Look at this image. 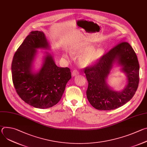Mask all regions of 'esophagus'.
Masks as SVG:
<instances>
[{
	"label": "esophagus",
	"mask_w": 147,
	"mask_h": 147,
	"mask_svg": "<svg viewBox=\"0 0 147 147\" xmlns=\"http://www.w3.org/2000/svg\"><path fill=\"white\" fill-rule=\"evenodd\" d=\"M78 74H79V72H78L77 70H73V72H72V76H73V77L77 76Z\"/></svg>",
	"instance_id": "1"
}]
</instances>
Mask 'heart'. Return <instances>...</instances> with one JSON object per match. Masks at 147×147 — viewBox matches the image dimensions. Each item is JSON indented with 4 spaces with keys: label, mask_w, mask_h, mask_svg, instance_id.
<instances>
[{
    "label": "heart",
    "mask_w": 147,
    "mask_h": 147,
    "mask_svg": "<svg viewBox=\"0 0 147 147\" xmlns=\"http://www.w3.org/2000/svg\"><path fill=\"white\" fill-rule=\"evenodd\" d=\"M73 53L82 55L80 60L84 66H91L96 64L104 56L105 51L103 48H94V46L90 44L76 45L73 48ZM66 57L67 56L66 55Z\"/></svg>",
    "instance_id": "heart-1"
}]
</instances>
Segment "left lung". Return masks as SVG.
I'll use <instances>...</instances> for the list:
<instances>
[{
  "label": "left lung",
  "mask_w": 147,
  "mask_h": 147,
  "mask_svg": "<svg viewBox=\"0 0 147 147\" xmlns=\"http://www.w3.org/2000/svg\"><path fill=\"white\" fill-rule=\"evenodd\" d=\"M116 63L127 77V84L120 92L108 85L107 78ZM140 66L137 55L126 42H121L106 53L94 66L86 67L84 73L88 82L87 97L98 110L111 111L128 102L134 95L139 83Z\"/></svg>",
  "instance_id": "1"
}]
</instances>
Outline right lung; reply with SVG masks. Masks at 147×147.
I'll return each mask as SVG.
<instances>
[{
	"instance_id": "1",
	"label": "right lung",
	"mask_w": 147,
	"mask_h": 147,
	"mask_svg": "<svg viewBox=\"0 0 147 147\" xmlns=\"http://www.w3.org/2000/svg\"><path fill=\"white\" fill-rule=\"evenodd\" d=\"M50 50L42 31H32L16 52L11 63L12 80L19 96L30 105L47 109L57 104L71 78L68 67L56 66L52 55L45 52L39 70L34 71L37 49Z\"/></svg>"
}]
</instances>
